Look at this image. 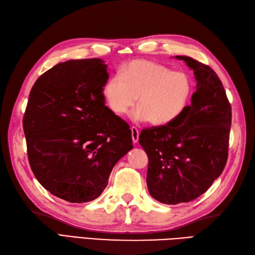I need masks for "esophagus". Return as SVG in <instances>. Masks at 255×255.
<instances>
[{"label":"esophagus","mask_w":255,"mask_h":255,"mask_svg":"<svg viewBox=\"0 0 255 255\" xmlns=\"http://www.w3.org/2000/svg\"><path fill=\"white\" fill-rule=\"evenodd\" d=\"M131 135H132V141L133 143H136L139 140V130L135 127H131Z\"/></svg>","instance_id":"1"}]
</instances>
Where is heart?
Returning a JSON list of instances; mask_svg holds the SVG:
<instances>
[{"instance_id":"1","label":"heart","mask_w":255,"mask_h":255,"mask_svg":"<svg viewBox=\"0 0 255 255\" xmlns=\"http://www.w3.org/2000/svg\"><path fill=\"white\" fill-rule=\"evenodd\" d=\"M192 91V82L183 72H172L164 65L146 60L128 63L121 75L111 77L103 96L116 115H125L138 98L135 122L149 121L166 125L182 113Z\"/></svg>"}]
</instances>
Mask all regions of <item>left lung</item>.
Here are the masks:
<instances>
[{
	"mask_svg": "<svg viewBox=\"0 0 255 255\" xmlns=\"http://www.w3.org/2000/svg\"><path fill=\"white\" fill-rule=\"evenodd\" d=\"M197 81L191 104L166 125L145 128L139 143L148 157L149 195L167 205L199 197L224 170L228 157L232 108L217 73L186 56Z\"/></svg>",
	"mask_w": 255,
	"mask_h": 255,
	"instance_id": "1",
	"label": "left lung"
}]
</instances>
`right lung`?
<instances>
[{"instance_id":"add662e5","label":"right lung","mask_w":255,"mask_h":255,"mask_svg":"<svg viewBox=\"0 0 255 255\" xmlns=\"http://www.w3.org/2000/svg\"><path fill=\"white\" fill-rule=\"evenodd\" d=\"M102 59L58 63L30 91L23 131L32 171L69 202H88L108 185L113 167L133 147L128 124L104 104Z\"/></svg>"}]
</instances>
